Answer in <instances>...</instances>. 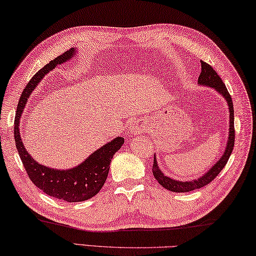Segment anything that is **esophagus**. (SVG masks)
<instances>
[{"instance_id":"obj_1","label":"esophagus","mask_w":256,"mask_h":256,"mask_svg":"<svg viewBox=\"0 0 256 256\" xmlns=\"http://www.w3.org/2000/svg\"><path fill=\"white\" fill-rule=\"evenodd\" d=\"M134 128H132L134 133H136V132H146V130H148V126L146 124L138 125V126H134Z\"/></svg>"}]
</instances>
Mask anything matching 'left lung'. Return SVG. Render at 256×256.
Here are the masks:
<instances>
[{
    "instance_id": "left-lung-1",
    "label": "left lung",
    "mask_w": 256,
    "mask_h": 256,
    "mask_svg": "<svg viewBox=\"0 0 256 256\" xmlns=\"http://www.w3.org/2000/svg\"><path fill=\"white\" fill-rule=\"evenodd\" d=\"M202 64V72L200 75L198 77V82L200 85H205L209 86L212 88H216V90L220 92V94L225 97V100H227V104H228V108H230V136L228 140H227V146L225 148V152L222 156L220 160L217 161V164L212 166V168L204 174L200 178L197 180H192V181H176L174 179L169 178V176H164L161 172L160 169L158 168V164L154 159H153V176H156V179L158 180L162 187L170 190V192H192V190H196L199 188H202L207 186L209 182L216 178V176L220 174L222 168L226 166L227 161H228L230 156L232 154V151L234 148V142H235V128H234V108H233V100H232V96L230 95L228 90L225 86V84L222 82V78L220 75L216 72V70H214V68L210 66V64L205 62H200Z\"/></svg>"
}]
</instances>
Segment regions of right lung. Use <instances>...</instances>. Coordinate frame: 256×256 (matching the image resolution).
<instances>
[{
    "mask_svg": "<svg viewBox=\"0 0 256 256\" xmlns=\"http://www.w3.org/2000/svg\"><path fill=\"white\" fill-rule=\"evenodd\" d=\"M74 54H75V50L72 48L67 50L66 52L51 60L49 64H46L44 68H41L31 78L22 92L14 118L16 146L28 176L36 187L42 190L44 194H47L48 196L68 202L87 200V199L94 197L95 194H98L105 184L106 178H108L110 164L113 156L124 143L123 138H116L113 141L105 144L103 148H98L96 152L90 154V156L86 159L85 162H82V164L69 170H54L39 164V162L32 159L24 146H23L20 131H18V126H20L18 122H20L21 114L28 100V97H29L30 92L34 90V87L38 85V82L42 80L46 74L52 70L57 64L70 59Z\"/></svg>",
    "mask_w": 256,
    "mask_h": 256,
    "instance_id": "add662e5",
    "label": "right lung"
}]
</instances>
